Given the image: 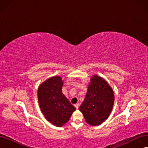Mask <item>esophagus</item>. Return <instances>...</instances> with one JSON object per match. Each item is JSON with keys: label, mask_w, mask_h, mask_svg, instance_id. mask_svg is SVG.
I'll list each match as a JSON object with an SVG mask.
<instances>
[{"label": "esophagus", "mask_w": 148, "mask_h": 148, "mask_svg": "<svg viewBox=\"0 0 148 148\" xmlns=\"http://www.w3.org/2000/svg\"><path fill=\"white\" fill-rule=\"evenodd\" d=\"M74 106H75V107H76V109H78L79 108V104H76Z\"/></svg>", "instance_id": "esophagus-1"}]
</instances>
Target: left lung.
<instances>
[{"mask_svg":"<svg viewBox=\"0 0 148 148\" xmlns=\"http://www.w3.org/2000/svg\"><path fill=\"white\" fill-rule=\"evenodd\" d=\"M114 102V92L109 84L95 75L91 79L86 96L79 110L88 124L96 126L108 118Z\"/></svg>","mask_w":148,"mask_h":148,"instance_id":"1","label":"left lung"}]
</instances>
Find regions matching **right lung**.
<instances>
[{
    "label": "right lung",
    "mask_w": 148,
    "mask_h": 148,
    "mask_svg": "<svg viewBox=\"0 0 148 148\" xmlns=\"http://www.w3.org/2000/svg\"><path fill=\"white\" fill-rule=\"evenodd\" d=\"M63 82L59 77L49 78L40 85L38 102L46 119L57 127H62L69 120L75 107L62 92Z\"/></svg>",
    "instance_id": "right-lung-1"
}]
</instances>
